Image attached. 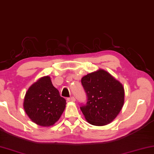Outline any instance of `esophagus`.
<instances>
[{"instance_id":"1","label":"esophagus","mask_w":154,"mask_h":154,"mask_svg":"<svg viewBox=\"0 0 154 154\" xmlns=\"http://www.w3.org/2000/svg\"><path fill=\"white\" fill-rule=\"evenodd\" d=\"M67 101H71V102H74L75 101V98L73 97H69V98H67Z\"/></svg>"}]
</instances>
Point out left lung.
Masks as SVG:
<instances>
[{"label": "left lung", "mask_w": 154, "mask_h": 154, "mask_svg": "<svg viewBox=\"0 0 154 154\" xmlns=\"http://www.w3.org/2000/svg\"><path fill=\"white\" fill-rule=\"evenodd\" d=\"M81 82L88 96L86 105L81 107L87 122L94 126L112 122L124 106L122 84L101 69L85 75Z\"/></svg>", "instance_id": "8db88e82"}]
</instances>
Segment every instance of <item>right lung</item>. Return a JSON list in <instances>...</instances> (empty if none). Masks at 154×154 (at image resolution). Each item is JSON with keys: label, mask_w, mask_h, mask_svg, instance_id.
I'll return each mask as SVG.
<instances>
[{"label": "right lung", "mask_w": 154, "mask_h": 154, "mask_svg": "<svg viewBox=\"0 0 154 154\" xmlns=\"http://www.w3.org/2000/svg\"><path fill=\"white\" fill-rule=\"evenodd\" d=\"M66 100L53 85L48 75L40 78L26 93L24 110L37 125L48 127L58 121L66 108Z\"/></svg>", "instance_id": "obj_1"}]
</instances>
